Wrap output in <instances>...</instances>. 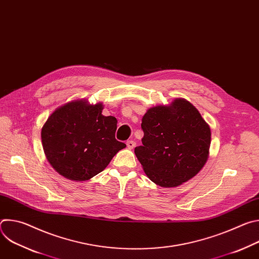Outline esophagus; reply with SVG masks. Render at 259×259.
I'll use <instances>...</instances> for the list:
<instances>
[{"instance_id":"obj_1","label":"esophagus","mask_w":259,"mask_h":259,"mask_svg":"<svg viewBox=\"0 0 259 259\" xmlns=\"http://www.w3.org/2000/svg\"><path fill=\"white\" fill-rule=\"evenodd\" d=\"M126 144H127V147H128L129 150H132V149H134L135 145H136L135 141H133V140H128V141L126 142Z\"/></svg>"}]
</instances>
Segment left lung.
I'll list each match as a JSON object with an SVG mask.
<instances>
[{"instance_id": "left-lung-1", "label": "left lung", "mask_w": 259, "mask_h": 259, "mask_svg": "<svg viewBox=\"0 0 259 259\" xmlns=\"http://www.w3.org/2000/svg\"><path fill=\"white\" fill-rule=\"evenodd\" d=\"M142 145L134 153L144 173L162 188H176L196 176L209 157L211 130L187 99L152 106L142 117Z\"/></svg>"}]
</instances>
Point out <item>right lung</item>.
<instances>
[{
	"mask_svg": "<svg viewBox=\"0 0 259 259\" xmlns=\"http://www.w3.org/2000/svg\"><path fill=\"white\" fill-rule=\"evenodd\" d=\"M103 104L86 99L66 102L42 127L43 150L61 176L86 181L103 171L126 144L116 139L117 119L102 115Z\"/></svg>",
	"mask_w": 259,
	"mask_h": 259,
	"instance_id": "1",
	"label": "right lung"
}]
</instances>
